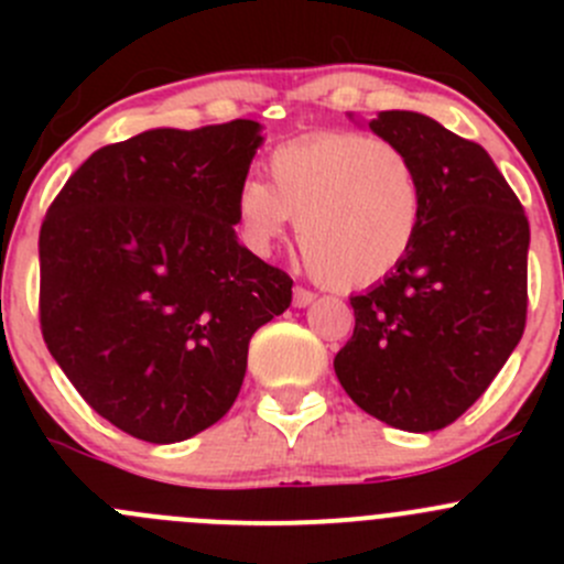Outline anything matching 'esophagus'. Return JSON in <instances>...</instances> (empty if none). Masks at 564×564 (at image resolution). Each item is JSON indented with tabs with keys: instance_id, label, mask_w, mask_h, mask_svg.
<instances>
[{
	"instance_id": "1",
	"label": "esophagus",
	"mask_w": 564,
	"mask_h": 564,
	"mask_svg": "<svg viewBox=\"0 0 564 564\" xmlns=\"http://www.w3.org/2000/svg\"><path fill=\"white\" fill-rule=\"evenodd\" d=\"M316 300V294L311 292V289H303V286H297L294 289V294H292V303H294V308H305V305H311Z\"/></svg>"
}]
</instances>
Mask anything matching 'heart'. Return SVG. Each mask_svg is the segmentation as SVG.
<instances>
[{
  "instance_id": "heart-1",
  "label": "heart",
  "mask_w": 564,
  "mask_h": 564,
  "mask_svg": "<svg viewBox=\"0 0 564 564\" xmlns=\"http://www.w3.org/2000/svg\"><path fill=\"white\" fill-rule=\"evenodd\" d=\"M270 180L237 187V224L259 253L297 218V242L311 272L335 289L384 281L414 248L425 193L417 166L388 139L327 130L272 150Z\"/></svg>"
}]
</instances>
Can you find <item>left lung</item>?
<instances>
[{
    "mask_svg": "<svg viewBox=\"0 0 564 564\" xmlns=\"http://www.w3.org/2000/svg\"><path fill=\"white\" fill-rule=\"evenodd\" d=\"M368 128L417 166L423 224L403 264L351 297L355 333L333 366L362 412L429 434L486 392L524 335L529 220L475 141L417 111H379Z\"/></svg>",
    "mask_w": 564,
    "mask_h": 564,
    "instance_id": "obj_1",
    "label": "left lung"
}]
</instances>
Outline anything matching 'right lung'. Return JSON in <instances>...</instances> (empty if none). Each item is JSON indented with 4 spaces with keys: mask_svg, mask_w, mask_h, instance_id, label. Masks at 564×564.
Returning a JSON list of instances; mask_svg holds the SVG:
<instances>
[{
    "mask_svg": "<svg viewBox=\"0 0 564 564\" xmlns=\"http://www.w3.org/2000/svg\"><path fill=\"white\" fill-rule=\"evenodd\" d=\"M261 124L155 128L93 152L40 229V329L84 401L172 445L235 403L256 329L292 278L237 240Z\"/></svg>",
    "mask_w": 564,
    "mask_h": 564,
    "instance_id": "1",
    "label": "right lung"
}]
</instances>
